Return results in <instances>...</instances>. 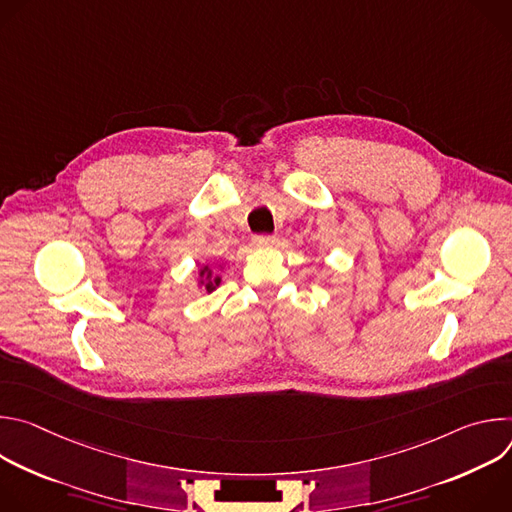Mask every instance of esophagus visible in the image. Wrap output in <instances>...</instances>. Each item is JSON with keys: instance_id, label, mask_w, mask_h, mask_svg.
<instances>
[{"instance_id": "1", "label": "esophagus", "mask_w": 512, "mask_h": 512, "mask_svg": "<svg viewBox=\"0 0 512 512\" xmlns=\"http://www.w3.org/2000/svg\"><path fill=\"white\" fill-rule=\"evenodd\" d=\"M277 239L273 235H257L255 237V247H273Z\"/></svg>"}]
</instances>
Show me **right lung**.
<instances>
[{
	"instance_id": "obj_1",
	"label": "right lung",
	"mask_w": 512,
	"mask_h": 512,
	"mask_svg": "<svg viewBox=\"0 0 512 512\" xmlns=\"http://www.w3.org/2000/svg\"><path fill=\"white\" fill-rule=\"evenodd\" d=\"M218 265V271H223L225 265L223 263H216ZM223 281V275H218L216 269L210 265V263H204L200 269H198V287H202L204 291H214L218 285H221Z\"/></svg>"
}]
</instances>
